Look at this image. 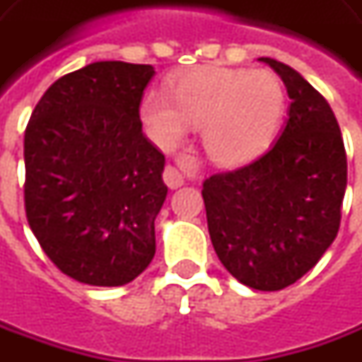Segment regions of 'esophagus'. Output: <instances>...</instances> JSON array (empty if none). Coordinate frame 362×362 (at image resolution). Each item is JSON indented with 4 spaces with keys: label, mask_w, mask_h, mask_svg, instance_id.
Segmentation results:
<instances>
[{
    "label": "esophagus",
    "mask_w": 362,
    "mask_h": 362,
    "mask_svg": "<svg viewBox=\"0 0 362 362\" xmlns=\"http://www.w3.org/2000/svg\"><path fill=\"white\" fill-rule=\"evenodd\" d=\"M175 163L181 165V167H183V169H187V171H195V169H197V157H195V151L185 149V151L177 153ZM163 181L167 183V187L177 189V187L183 185L185 177H183V173H181L177 167H173V165H167L163 171Z\"/></svg>",
    "instance_id": "esophagus-1"
}]
</instances>
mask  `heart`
Instances as JSON below:
<instances>
[{
    "label": "heart",
    "mask_w": 362,
    "mask_h": 362,
    "mask_svg": "<svg viewBox=\"0 0 362 362\" xmlns=\"http://www.w3.org/2000/svg\"><path fill=\"white\" fill-rule=\"evenodd\" d=\"M287 111L285 85L273 71L201 67L171 85L169 95L151 91L141 119L155 141L169 149L203 127V147L215 163L241 165L277 135Z\"/></svg>",
    "instance_id": "obj_1"
}]
</instances>
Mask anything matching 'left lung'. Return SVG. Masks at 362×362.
I'll use <instances>...</instances> for the list:
<instances>
[{"label":"left lung","mask_w":362,"mask_h":362,"mask_svg":"<svg viewBox=\"0 0 362 362\" xmlns=\"http://www.w3.org/2000/svg\"><path fill=\"white\" fill-rule=\"evenodd\" d=\"M261 62L287 87V123L261 157L207 177L203 201L225 269L247 287L281 291L311 271L339 233L346 153L327 99L293 67Z\"/></svg>","instance_id":"obj_1"}]
</instances>
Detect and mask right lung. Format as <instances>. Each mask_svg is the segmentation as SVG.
I'll list each match as a JSON object with an SVG mask.
<instances>
[{
    "mask_svg": "<svg viewBox=\"0 0 362 362\" xmlns=\"http://www.w3.org/2000/svg\"><path fill=\"white\" fill-rule=\"evenodd\" d=\"M151 65L97 62L59 77L35 105L23 141L25 215L67 277L121 287L155 255L165 155L141 131Z\"/></svg>",
    "mask_w": 362,
    "mask_h": 362,
    "instance_id": "1",
    "label": "right lung"
}]
</instances>
